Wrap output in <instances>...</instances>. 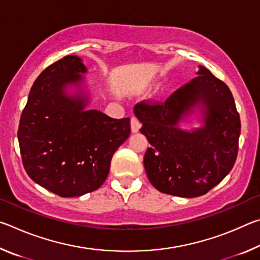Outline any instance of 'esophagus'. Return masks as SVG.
<instances>
[{"instance_id": "esophagus-1", "label": "esophagus", "mask_w": 260, "mask_h": 260, "mask_svg": "<svg viewBox=\"0 0 260 260\" xmlns=\"http://www.w3.org/2000/svg\"><path fill=\"white\" fill-rule=\"evenodd\" d=\"M140 128H141V124H140V121L138 120V118L132 117V119H131L132 133H138Z\"/></svg>"}]
</instances>
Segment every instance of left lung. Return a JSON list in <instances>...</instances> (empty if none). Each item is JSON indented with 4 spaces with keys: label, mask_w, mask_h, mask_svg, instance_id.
<instances>
[{
    "label": "left lung",
    "mask_w": 260,
    "mask_h": 260,
    "mask_svg": "<svg viewBox=\"0 0 260 260\" xmlns=\"http://www.w3.org/2000/svg\"><path fill=\"white\" fill-rule=\"evenodd\" d=\"M196 74L165 103L134 107L151 146L143 159L149 181L160 192L187 199L204 195L231 172L241 133L230 88L201 65ZM191 115L200 126L181 129Z\"/></svg>",
    "instance_id": "left-lung-1"
}]
</instances>
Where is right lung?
Listing matches in <instances>:
<instances>
[{"instance_id": "1", "label": "right lung", "mask_w": 260, "mask_h": 260, "mask_svg": "<svg viewBox=\"0 0 260 260\" xmlns=\"http://www.w3.org/2000/svg\"><path fill=\"white\" fill-rule=\"evenodd\" d=\"M86 73L78 56L51 64L34 81L20 117L26 172L61 197H79L102 186L113 153L131 134L129 118L113 119L88 109Z\"/></svg>"}]
</instances>
